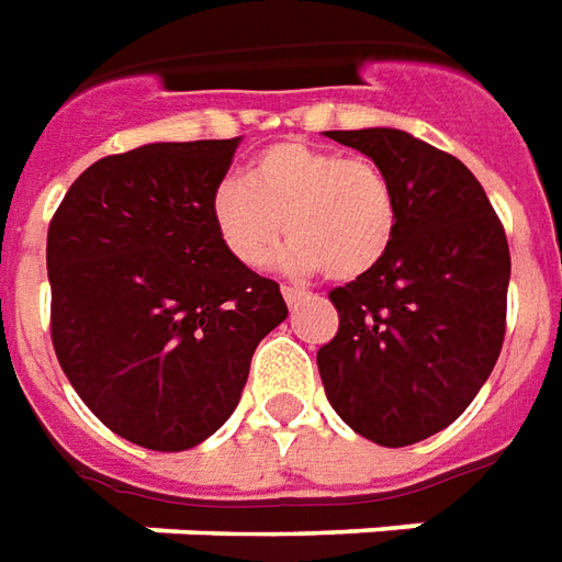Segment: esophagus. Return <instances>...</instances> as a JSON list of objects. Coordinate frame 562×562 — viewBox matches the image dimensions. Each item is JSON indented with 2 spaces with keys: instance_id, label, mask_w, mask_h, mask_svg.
<instances>
[{
  "instance_id": "1",
  "label": "esophagus",
  "mask_w": 562,
  "mask_h": 562,
  "mask_svg": "<svg viewBox=\"0 0 562 562\" xmlns=\"http://www.w3.org/2000/svg\"><path fill=\"white\" fill-rule=\"evenodd\" d=\"M282 297H285V304L289 307H297L301 301H307V292H301V289H292V285H282Z\"/></svg>"
}]
</instances>
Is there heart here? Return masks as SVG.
I'll return each instance as SVG.
<instances>
[{"label": "heart", "mask_w": 562, "mask_h": 562, "mask_svg": "<svg viewBox=\"0 0 562 562\" xmlns=\"http://www.w3.org/2000/svg\"><path fill=\"white\" fill-rule=\"evenodd\" d=\"M217 243L239 267L261 270L282 243V265L350 282L372 273L400 231L387 171L366 156H341L304 140H280L255 156L246 184L221 181L209 200Z\"/></svg>", "instance_id": "1"}]
</instances>
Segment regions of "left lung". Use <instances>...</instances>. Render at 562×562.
I'll return each instance as SVG.
<instances>
[{
	"mask_svg": "<svg viewBox=\"0 0 562 562\" xmlns=\"http://www.w3.org/2000/svg\"><path fill=\"white\" fill-rule=\"evenodd\" d=\"M391 175L400 231L387 258L331 289L338 331L316 350L331 409L400 449L449 427L505 345L510 249L471 169L400 128L326 132Z\"/></svg>",
	"mask_w": 562,
	"mask_h": 562,
	"instance_id": "8db88e82",
	"label": "left lung"
}]
</instances>
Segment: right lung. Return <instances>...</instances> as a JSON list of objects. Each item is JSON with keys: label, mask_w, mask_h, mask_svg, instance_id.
<instances>
[{"label": "right lung", "mask_w": 562, "mask_h": 562, "mask_svg": "<svg viewBox=\"0 0 562 562\" xmlns=\"http://www.w3.org/2000/svg\"><path fill=\"white\" fill-rule=\"evenodd\" d=\"M239 137L147 144L82 171L48 224L52 345L113 434L184 452L236 409L280 285L217 243L209 200Z\"/></svg>", "instance_id": "1"}]
</instances>
